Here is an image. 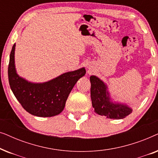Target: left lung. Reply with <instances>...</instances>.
I'll use <instances>...</instances> for the list:
<instances>
[{
  "label": "left lung",
  "instance_id": "1",
  "mask_svg": "<svg viewBox=\"0 0 158 158\" xmlns=\"http://www.w3.org/2000/svg\"><path fill=\"white\" fill-rule=\"evenodd\" d=\"M90 81L91 84L90 98L96 114L109 118L121 119L132 112V109L127 104L112 101L107 85L100 78L96 75H91Z\"/></svg>",
  "mask_w": 158,
  "mask_h": 158
}]
</instances>
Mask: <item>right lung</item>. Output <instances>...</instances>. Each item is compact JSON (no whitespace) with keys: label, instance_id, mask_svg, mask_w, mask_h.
<instances>
[{"label":"right lung","instance_id":"add662e5","mask_svg":"<svg viewBox=\"0 0 158 158\" xmlns=\"http://www.w3.org/2000/svg\"><path fill=\"white\" fill-rule=\"evenodd\" d=\"M15 48L12 47L8 64V81L12 92L27 112L40 117H51L61 113L70 93L84 76L85 68L64 73L44 83H32L20 77L15 66Z\"/></svg>","mask_w":158,"mask_h":158}]
</instances>
